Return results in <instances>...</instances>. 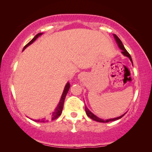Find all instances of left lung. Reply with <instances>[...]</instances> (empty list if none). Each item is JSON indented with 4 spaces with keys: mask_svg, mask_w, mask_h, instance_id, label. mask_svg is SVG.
Segmentation results:
<instances>
[{
    "mask_svg": "<svg viewBox=\"0 0 152 152\" xmlns=\"http://www.w3.org/2000/svg\"><path fill=\"white\" fill-rule=\"evenodd\" d=\"M113 37H114V38H115V40L116 41V43H117L118 47L120 48V50H122L121 53H122V55L129 58L130 61L132 62V57H131V55H129V54L128 52L126 51V50L125 49V48L124 47V45H123V44H122V41H120V39L118 38L117 35H115V34H113ZM132 64H133V62H132ZM85 111H86V115H88L89 118H91V119H93V120H95V121H97V122H111V121H115V120H117L118 119H120V118L123 117V116L124 115V114L126 113H124L123 115H120V116H119V117H118V118H111V119L104 120V119L99 118L97 117V116L94 115V114H93L92 112L89 111V109L86 107V106H85Z\"/></svg>",
    "mask_w": 152,
    "mask_h": 152,
    "instance_id": "1",
    "label": "left lung"
}]
</instances>
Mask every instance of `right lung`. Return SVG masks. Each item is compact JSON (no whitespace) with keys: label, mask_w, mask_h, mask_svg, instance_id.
Returning <instances> with one entry per match:
<instances>
[{"label":"right lung","mask_w":152,"mask_h":152,"mask_svg":"<svg viewBox=\"0 0 152 152\" xmlns=\"http://www.w3.org/2000/svg\"><path fill=\"white\" fill-rule=\"evenodd\" d=\"M42 34H43V33H39V34H37L36 36H35L34 38H33L32 40H31L30 42L28 43V44H27L26 45H25L23 49V51L27 47L32 44V43L34 42V41H35V40H36V39L38 38L39 37H40L41 35H42ZM69 88H70V84H69V82H68L67 84H66L65 88H64V89L63 93H62V95H61V99H60V100H59V104H58L57 107H56L55 111H54L53 113H52L50 117L49 118H42V119L33 120H34V121H35V122H45L48 121L49 119H51L52 120L57 119V118L59 117V116H60V115H61V113H62V110H63V106H64V100H65L66 96V95H67L68 91H69Z\"/></svg>","instance_id":"right-lung-1"}]
</instances>
